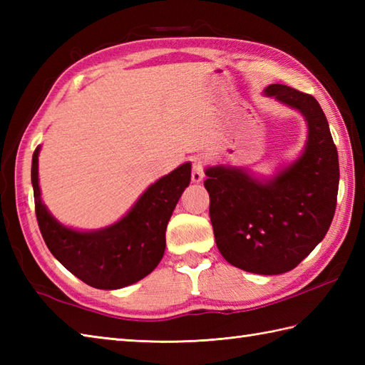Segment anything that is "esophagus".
Masks as SVG:
<instances>
[{"instance_id": "34e87169", "label": "esophagus", "mask_w": 365, "mask_h": 365, "mask_svg": "<svg viewBox=\"0 0 365 365\" xmlns=\"http://www.w3.org/2000/svg\"><path fill=\"white\" fill-rule=\"evenodd\" d=\"M204 178V161L202 158L195 157L192 158V169H191V180L195 183L202 182Z\"/></svg>"}]
</instances>
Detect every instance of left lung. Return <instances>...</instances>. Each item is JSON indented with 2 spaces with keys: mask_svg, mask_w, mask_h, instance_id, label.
<instances>
[{
  "mask_svg": "<svg viewBox=\"0 0 365 365\" xmlns=\"http://www.w3.org/2000/svg\"><path fill=\"white\" fill-rule=\"evenodd\" d=\"M268 97L298 110L307 122L301 157L269 180L229 166L205 169L216 246L230 265L255 274H282L306 259L334 218L339 155L319 102L284 84Z\"/></svg>",
  "mask_w": 365,
  "mask_h": 365,
  "instance_id": "8db88e82",
  "label": "left lung"
}]
</instances>
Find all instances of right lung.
Masks as SVG:
<instances>
[{
    "label": "right lung",
    "mask_w": 365,
    "mask_h": 365,
    "mask_svg": "<svg viewBox=\"0 0 365 365\" xmlns=\"http://www.w3.org/2000/svg\"><path fill=\"white\" fill-rule=\"evenodd\" d=\"M38 152L41 145L33 153L31 166L36 216L45 245L54 257L83 282L102 290L122 289L150 274L165 254L168 221L190 185V163L150 185L113 226L81 232L63 226L42 204Z\"/></svg>",
    "instance_id": "add662e5"
}]
</instances>
